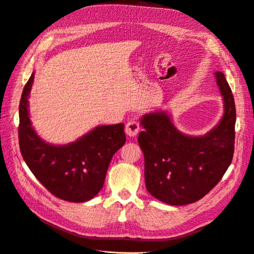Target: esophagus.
<instances>
[{"instance_id": "1", "label": "esophagus", "mask_w": 254, "mask_h": 254, "mask_svg": "<svg viewBox=\"0 0 254 254\" xmlns=\"http://www.w3.org/2000/svg\"><path fill=\"white\" fill-rule=\"evenodd\" d=\"M140 131V126L135 121H130L128 122L125 126V132L130 137L135 136Z\"/></svg>"}]
</instances>
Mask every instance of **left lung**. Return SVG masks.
<instances>
[{
    "instance_id": "left-lung-1",
    "label": "left lung",
    "mask_w": 254,
    "mask_h": 254,
    "mask_svg": "<svg viewBox=\"0 0 254 254\" xmlns=\"http://www.w3.org/2000/svg\"><path fill=\"white\" fill-rule=\"evenodd\" d=\"M224 114L209 132L190 135L176 127L165 110L145 113L137 142L144 155L145 186L171 205L193 203L220 181L231 164L235 140V104L224 73L215 72Z\"/></svg>"
}]
</instances>
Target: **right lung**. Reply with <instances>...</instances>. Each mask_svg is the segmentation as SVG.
<instances>
[{
    "instance_id": "1",
    "label": "right lung",
    "mask_w": 254,
    "mask_h": 254,
    "mask_svg": "<svg viewBox=\"0 0 254 254\" xmlns=\"http://www.w3.org/2000/svg\"><path fill=\"white\" fill-rule=\"evenodd\" d=\"M33 72L19 106V143L28 168L53 195L71 202H84L102 190L113 155L126 142L124 124L103 125L77 140L55 145L38 135L29 118L28 97Z\"/></svg>"
}]
</instances>
